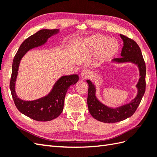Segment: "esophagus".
Masks as SVG:
<instances>
[{
  "instance_id": "1",
  "label": "esophagus",
  "mask_w": 157,
  "mask_h": 157,
  "mask_svg": "<svg viewBox=\"0 0 157 157\" xmlns=\"http://www.w3.org/2000/svg\"><path fill=\"white\" fill-rule=\"evenodd\" d=\"M90 75V72L88 69H84L81 72V77L82 78H87Z\"/></svg>"
}]
</instances>
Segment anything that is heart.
Wrapping results in <instances>:
<instances>
[{
  "label": "heart",
  "instance_id": "1",
  "mask_svg": "<svg viewBox=\"0 0 157 157\" xmlns=\"http://www.w3.org/2000/svg\"><path fill=\"white\" fill-rule=\"evenodd\" d=\"M82 44L88 51L92 52L98 49L97 59L104 61L115 55L118 50V45L113 38H107L104 36L95 34L84 38Z\"/></svg>",
  "mask_w": 157,
  "mask_h": 157
}]
</instances>
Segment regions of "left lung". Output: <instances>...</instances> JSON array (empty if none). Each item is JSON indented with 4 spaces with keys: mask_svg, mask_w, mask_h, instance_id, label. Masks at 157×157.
Segmentation results:
<instances>
[{
    "mask_svg": "<svg viewBox=\"0 0 157 157\" xmlns=\"http://www.w3.org/2000/svg\"><path fill=\"white\" fill-rule=\"evenodd\" d=\"M119 36L123 42L121 57L112 60L111 63L123 64L129 63L137 66L140 77L136 86L137 94L135 98L128 103L116 107H110L99 101L96 96L95 84L87 79L86 82L89 86L87 99L89 112L94 119L103 123H116L131 117L140 103L146 90V65L141 50L134 40L121 34Z\"/></svg>",
    "mask_w": 157,
    "mask_h": 157,
    "instance_id": "8db88e82",
    "label": "left lung"
}]
</instances>
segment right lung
<instances>
[{"label":"right lung","instance_id":"add662e5","mask_svg":"<svg viewBox=\"0 0 157 157\" xmlns=\"http://www.w3.org/2000/svg\"><path fill=\"white\" fill-rule=\"evenodd\" d=\"M59 29H42L23 42L13 59L10 90L16 107L22 114L36 121H48L57 117L63 112L65 94L71 85L79 80L78 74L62 75L55 82L52 89L46 96L33 100L24 101L16 94L15 85L21 59L31 49L46 44L48 38L59 33Z\"/></svg>","mask_w":157,"mask_h":157}]
</instances>
